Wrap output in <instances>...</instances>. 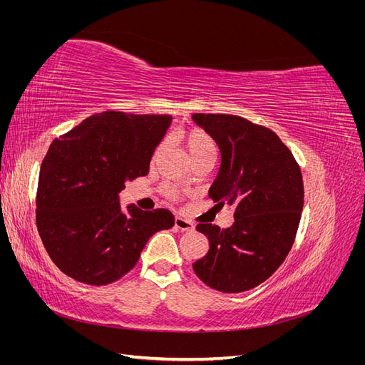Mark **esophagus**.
Here are the masks:
<instances>
[{
    "label": "esophagus",
    "instance_id": "esophagus-1",
    "mask_svg": "<svg viewBox=\"0 0 365 365\" xmlns=\"http://www.w3.org/2000/svg\"><path fill=\"white\" fill-rule=\"evenodd\" d=\"M173 228L176 231H193L195 227L192 222H189V220H185L182 217H175L173 220Z\"/></svg>",
    "mask_w": 365,
    "mask_h": 365
}]
</instances>
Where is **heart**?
<instances>
[{"label": "heart", "instance_id": "1", "mask_svg": "<svg viewBox=\"0 0 365 365\" xmlns=\"http://www.w3.org/2000/svg\"><path fill=\"white\" fill-rule=\"evenodd\" d=\"M181 141L185 148V150L189 152V155L195 164L201 163V161H213L216 153H217V145L216 141L212 138V135L207 134V132L201 128H192L187 129L181 134ZM164 150V141H160L158 145L153 149L152 153V161H157L158 157L161 155ZM164 195L169 197V200H178L180 192L175 185L165 184L163 187Z\"/></svg>", "mask_w": 365, "mask_h": 365}]
</instances>
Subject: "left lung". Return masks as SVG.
I'll return each mask as SVG.
<instances>
[{"mask_svg":"<svg viewBox=\"0 0 365 365\" xmlns=\"http://www.w3.org/2000/svg\"><path fill=\"white\" fill-rule=\"evenodd\" d=\"M222 161L208 196L235 207V224H197L210 244L193 271L212 289L237 294L277 271L292 248L303 210V178L291 150L271 129L231 114H193Z\"/></svg>","mask_w":365,"mask_h":365,"instance_id":"obj_1","label":"left lung"}]
</instances>
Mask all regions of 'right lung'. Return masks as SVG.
I'll return each mask as SVG.
<instances>
[{
	"label": "right lung",
	"mask_w": 365,
	"mask_h": 365,
	"mask_svg": "<svg viewBox=\"0 0 365 365\" xmlns=\"http://www.w3.org/2000/svg\"><path fill=\"white\" fill-rule=\"evenodd\" d=\"M170 115L105 111L54 138L39 170L36 227L53 263L91 286L114 283L135 267L152 235L173 227L165 208L129 205L118 193L149 172Z\"/></svg>",
	"instance_id": "add662e5"
}]
</instances>
